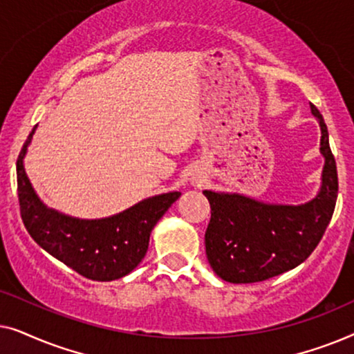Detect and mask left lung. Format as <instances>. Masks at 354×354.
I'll return each mask as SVG.
<instances>
[{"label":"left lung","instance_id":"8db88e82","mask_svg":"<svg viewBox=\"0 0 354 354\" xmlns=\"http://www.w3.org/2000/svg\"><path fill=\"white\" fill-rule=\"evenodd\" d=\"M311 104L322 130L326 158L321 193L301 206H277L240 195L203 192L211 205L205 234L211 268L230 283H254L297 268L322 240L338 195L337 164L328 145L327 125Z\"/></svg>","mask_w":354,"mask_h":354}]
</instances>
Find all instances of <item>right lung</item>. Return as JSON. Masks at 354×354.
<instances>
[{
	"label": "right lung",
	"instance_id": "add662e5",
	"mask_svg": "<svg viewBox=\"0 0 354 354\" xmlns=\"http://www.w3.org/2000/svg\"><path fill=\"white\" fill-rule=\"evenodd\" d=\"M35 127L17 158V196L24 225L33 240L61 263L86 279L108 282L124 277L142 263L149 235L180 192L145 200L118 216L80 221L48 209L33 192L22 158Z\"/></svg>",
	"mask_w": 354,
	"mask_h": 354
}]
</instances>
